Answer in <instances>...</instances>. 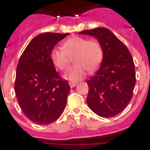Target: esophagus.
<instances>
[{"label":"esophagus","mask_w":150,"mask_h":150,"mask_svg":"<svg viewBox=\"0 0 150 150\" xmlns=\"http://www.w3.org/2000/svg\"><path fill=\"white\" fill-rule=\"evenodd\" d=\"M68 84H69V86H70L71 88H73V87H75V86H76V82H68Z\"/></svg>","instance_id":"obj_1"}]
</instances>
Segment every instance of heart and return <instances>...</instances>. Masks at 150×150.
Returning <instances> with one entry per match:
<instances>
[{"label":"heart","instance_id":"heart-1","mask_svg":"<svg viewBox=\"0 0 150 150\" xmlns=\"http://www.w3.org/2000/svg\"><path fill=\"white\" fill-rule=\"evenodd\" d=\"M50 59L55 67L61 71L69 65L70 57H73L75 65L66 71V79L77 81L83 79L86 70L93 72L99 68L103 58V49L96 40H87L80 36H71L63 43L61 47L50 50Z\"/></svg>","mask_w":150,"mask_h":150}]
</instances>
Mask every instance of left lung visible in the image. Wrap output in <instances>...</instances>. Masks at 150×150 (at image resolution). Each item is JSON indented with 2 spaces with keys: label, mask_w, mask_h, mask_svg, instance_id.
Segmentation results:
<instances>
[{
  "label": "left lung",
  "mask_w": 150,
  "mask_h": 150,
  "mask_svg": "<svg viewBox=\"0 0 150 150\" xmlns=\"http://www.w3.org/2000/svg\"><path fill=\"white\" fill-rule=\"evenodd\" d=\"M79 34L94 36L101 43L103 58L97 72L87 80V103L102 117L118 114L130 103L135 87V64L126 46L106 28L84 30Z\"/></svg>",
  "instance_id": "left-lung-1"
}]
</instances>
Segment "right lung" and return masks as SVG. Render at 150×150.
I'll return each mask as SVG.
<instances>
[{"instance_id": "obj_1", "label": "right lung", "mask_w": 150, "mask_h": 150, "mask_svg": "<svg viewBox=\"0 0 150 150\" xmlns=\"http://www.w3.org/2000/svg\"><path fill=\"white\" fill-rule=\"evenodd\" d=\"M68 33H44L28 44L20 57L15 82L18 102L27 118L50 125L65 108L70 86L60 77L50 59V50Z\"/></svg>"}]
</instances>
